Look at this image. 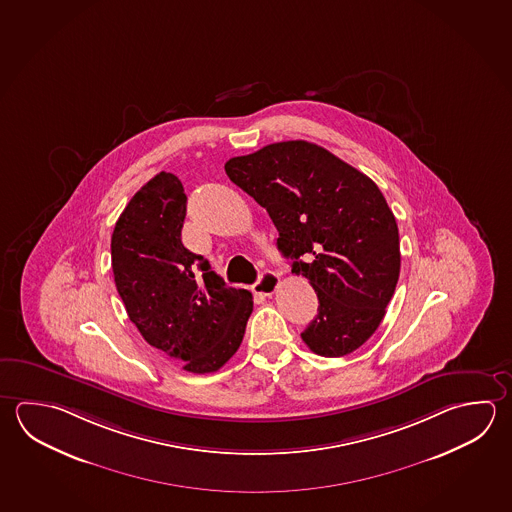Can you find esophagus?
<instances>
[{"mask_svg": "<svg viewBox=\"0 0 512 512\" xmlns=\"http://www.w3.org/2000/svg\"><path fill=\"white\" fill-rule=\"evenodd\" d=\"M279 287V276L278 274H274V272H270V270H265L263 274H261L260 279L252 285V290H254V294H261V296H272Z\"/></svg>", "mask_w": 512, "mask_h": 512, "instance_id": "1", "label": "esophagus"}]
</instances>
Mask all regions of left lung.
<instances>
[{
	"label": "left lung",
	"instance_id": "8db88e82",
	"mask_svg": "<svg viewBox=\"0 0 512 512\" xmlns=\"http://www.w3.org/2000/svg\"><path fill=\"white\" fill-rule=\"evenodd\" d=\"M225 173L267 209L279 251L316 290L317 316L301 334L308 348L343 357L363 346L399 281V229L381 189L307 140L231 158Z\"/></svg>",
	"mask_w": 512,
	"mask_h": 512
}]
</instances>
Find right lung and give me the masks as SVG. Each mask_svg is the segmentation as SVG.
I'll return each instance as SVG.
<instances>
[{"instance_id":"obj_1","label":"right lung","mask_w":512,"mask_h":512,"mask_svg":"<svg viewBox=\"0 0 512 512\" xmlns=\"http://www.w3.org/2000/svg\"><path fill=\"white\" fill-rule=\"evenodd\" d=\"M187 196L173 173L140 187L115 223L112 269L131 323L186 372L220 370L242 344L249 290L225 287L182 243Z\"/></svg>"}]
</instances>
